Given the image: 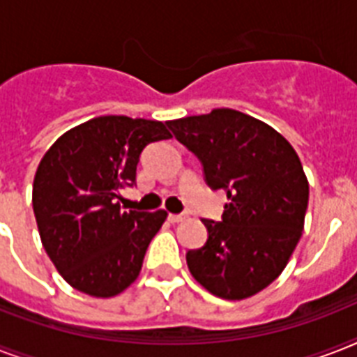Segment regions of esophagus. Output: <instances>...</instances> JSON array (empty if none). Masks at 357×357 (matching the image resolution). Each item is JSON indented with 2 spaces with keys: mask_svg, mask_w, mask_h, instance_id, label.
Returning <instances> with one entry per match:
<instances>
[{
  "mask_svg": "<svg viewBox=\"0 0 357 357\" xmlns=\"http://www.w3.org/2000/svg\"><path fill=\"white\" fill-rule=\"evenodd\" d=\"M168 220L172 224H179L183 222V220H187V215H185V213H181V215H168Z\"/></svg>",
  "mask_w": 357,
  "mask_h": 357,
  "instance_id": "obj_1",
  "label": "esophagus"
}]
</instances>
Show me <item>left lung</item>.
<instances>
[{
	"mask_svg": "<svg viewBox=\"0 0 357 357\" xmlns=\"http://www.w3.org/2000/svg\"><path fill=\"white\" fill-rule=\"evenodd\" d=\"M167 123L202 161L207 185L228 195L220 222L202 220L209 237L187 252L190 274L218 298H250L282 274L302 237V162L276 129L235 109Z\"/></svg>",
	"mask_w": 357,
	"mask_h": 357,
	"instance_id": "8db88e82",
	"label": "left lung"
}]
</instances>
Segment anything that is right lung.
I'll use <instances>...</instances> for the list:
<instances>
[{
  "label": "right lung",
  "mask_w": 357,
  "mask_h": 357,
  "mask_svg": "<svg viewBox=\"0 0 357 357\" xmlns=\"http://www.w3.org/2000/svg\"><path fill=\"white\" fill-rule=\"evenodd\" d=\"M170 137L157 120L109 114L72 128L44 153L33 211L42 246L74 289L111 298L139 278L167 211H123L120 189L135 183L140 151Z\"/></svg>",
  "instance_id": "obj_1"
}]
</instances>
